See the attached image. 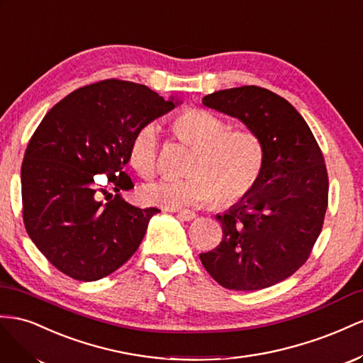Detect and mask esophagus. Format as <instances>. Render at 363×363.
I'll return each mask as SVG.
<instances>
[{
  "instance_id": "34e87169",
  "label": "esophagus",
  "mask_w": 363,
  "mask_h": 363,
  "mask_svg": "<svg viewBox=\"0 0 363 363\" xmlns=\"http://www.w3.org/2000/svg\"><path fill=\"white\" fill-rule=\"evenodd\" d=\"M178 216L181 217L182 220H187V222L196 219V213L190 211V210H181V211H178Z\"/></svg>"
}]
</instances>
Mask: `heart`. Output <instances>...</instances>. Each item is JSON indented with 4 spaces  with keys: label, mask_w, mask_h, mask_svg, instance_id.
Returning <instances> with one entry per match:
<instances>
[{
    "label": "heart",
    "mask_w": 363,
    "mask_h": 363,
    "mask_svg": "<svg viewBox=\"0 0 363 363\" xmlns=\"http://www.w3.org/2000/svg\"><path fill=\"white\" fill-rule=\"evenodd\" d=\"M216 113L189 108L173 118L176 138L193 147L187 164L190 174L179 179L149 182L141 190L147 205L162 208L201 205L217 198L219 205H233L245 199L264 169L266 150L257 132L228 129ZM160 133L155 123L140 126L129 144V162L143 178H152L158 170Z\"/></svg>",
    "instance_id": "b5f03b06"
}]
</instances>
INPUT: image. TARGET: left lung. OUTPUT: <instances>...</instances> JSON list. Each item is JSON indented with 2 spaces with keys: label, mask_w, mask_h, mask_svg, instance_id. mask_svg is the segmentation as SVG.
<instances>
[{
  "label": "left lung",
  "mask_w": 363,
  "mask_h": 363,
  "mask_svg": "<svg viewBox=\"0 0 363 363\" xmlns=\"http://www.w3.org/2000/svg\"><path fill=\"white\" fill-rule=\"evenodd\" d=\"M202 103L257 132L266 161L255 189L217 216L222 242L201 254V262L230 291L274 286L307 262L323 230L328 205L324 155L299 112L266 88L217 91Z\"/></svg>",
  "instance_id": "8db88e82"
}]
</instances>
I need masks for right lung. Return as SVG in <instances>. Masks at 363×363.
Segmentation results:
<instances>
[{
	"label": "right lung",
	"mask_w": 363,
	"mask_h": 363,
	"mask_svg": "<svg viewBox=\"0 0 363 363\" xmlns=\"http://www.w3.org/2000/svg\"><path fill=\"white\" fill-rule=\"evenodd\" d=\"M173 108V99L147 86L108 79L72 91L45 113L21 165L23 219L62 274L96 281L135 254L160 210L138 208L118 194L133 189L123 170L129 144L140 126ZM100 174L114 184L116 196L96 182Z\"/></svg>",
	"instance_id": "1"
}]
</instances>
